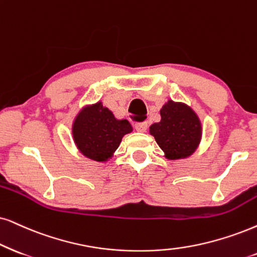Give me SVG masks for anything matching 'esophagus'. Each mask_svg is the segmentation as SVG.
Listing matches in <instances>:
<instances>
[{
	"label": "esophagus",
	"mask_w": 257,
	"mask_h": 257,
	"mask_svg": "<svg viewBox=\"0 0 257 257\" xmlns=\"http://www.w3.org/2000/svg\"><path fill=\"white\" fill-rule=\"evenodd\" d=\"M147 128H148V125L146 122H139L135 124V129L140 133H145L146 131H147Z\"/></svg>",
	"instance_id": "obj_1"
}]
</instances>
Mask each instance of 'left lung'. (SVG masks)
<instances>
[{"label": "left lung", "mask_w": 257, "mask_h": 257, "mask_svg": "<svg viewBox=\"0 0 257 257\" xmlns=\"http://www.w3.org/2000/svg\"><path fill=\"white\" fill-rule=\"evenodd\" d=\"M161 121L149 126V133L168 160L192 155L201 139V123L197 113L184 103L168 100L160 110Z\"/></svg>", "instance_id": "left-lung-1"}]
</instances>
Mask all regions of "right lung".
<instances>
[{
	"instance_id": "add662e5",
	"label": "right lung",
	"mask_w": 257,
	"mask_h": 257,
	"mask_svg": "<svg viewBox=\"0 0 257 257\" xmlns=\"http://www.w3.org/2000/svg\"><path fill=\"white\" fill-rule=\"evenodd\" d=\"M133 132L126 119H117L102 102L86 105L78 112L72 124V136L78 151L93 161L112 158L122 138Z\"/></svg>"
}]
</instances>
